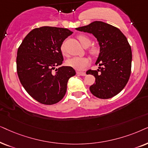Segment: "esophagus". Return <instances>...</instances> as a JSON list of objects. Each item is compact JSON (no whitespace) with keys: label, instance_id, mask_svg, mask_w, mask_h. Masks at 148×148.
Masks as SVG:
<instances>
[{"label":"esophagus","instance_id":"1","mask_svg":"<svg viewBox=\"0 0 148 148\" xmlns=\"http://www.w3.org/2000/svg\"><path fill=\"white\" fill-rule=\"evenodd\" d=\"M77 74L80 76H85L86 73L84 72H77Z\"/></svg>","mask_w":148,"mask_h":148}]
</instances>
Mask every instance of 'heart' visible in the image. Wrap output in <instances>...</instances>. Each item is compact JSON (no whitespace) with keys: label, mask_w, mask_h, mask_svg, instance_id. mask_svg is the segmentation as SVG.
Returning a JSON list of instances; mask_svg holds the SVG:
<instances>
[{"label":"heart","mask_w":148,"mask_h":148,"mask_svg":"<svg viewBox=\"0 0 148 148\" xmlns=\"http://www.w3.org/2000/svg\"><path fill=\"white\" fill-rule=\"evenodd\" d=\"M77 38L79 40L80 44L84 47H87L90 46V44H91V39L86 35L79 34L77 36ZM60 50L63 56H67L66 51H65L64 43L61 45ZM88 52L91 56L95 57L99 54V49L98 48V47L95 46V45H92V46L90 47L89 49L88 50ZM66 64L68 66L72 67L75 70H83L90 64V60L86 57H74V58L69 59L68 60H67Z\"/></svg>","instance_id":"obj_1"}]
</instances>
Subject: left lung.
<instances>
[{
	"instance_id": "obj_1",
	"label": "left lung",
	"mask_w": 148,
	"mask_h": 148,
	"mask_svg": "<svg viewBox=\"0 0 148 148\" xmlns=\"http://www.w3.org/2000/svg\"><path fill=\"white\" fill-rule=\"evenodd\" d=\"M76 29L93 34L100 46L95 64L99 69L86 72L95 78L90 92L99 99L113 97L125 88L131 76L132 51L127 38L116 27L99 21Z\"/></svg>"
}]
</instances>
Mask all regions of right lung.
<instances>
[{"mask_svg": "<svg viewBox=\"0 0 148 148\" xmlns=\"http://www.w3.org/2000/svg\"><path fill=\"white\" fill-rule=\"evenodd\" d=\"M72 32L43 26L29 32L19 45L17 72L27 93L39 103L53 105L64 97L69 78L76 74L70 66L55 67L64 61L60 47Z\"/></svg>", "mask_w": 148, "mask_h": 148, "instance_id": "1", "label": "right lung"}]
</instances>
